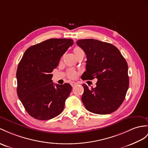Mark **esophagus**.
Segmentation results:
<instances>
[{"label": "esophagus", "instance_id": "esophagus-1", "mask_svg": "<svg viewBox=\"0 0 148 148\" xmlns=\"http://www.w3.org/2000/svg\"><path fill=\"white\" fill-rule=\"evenodd\" d=\"M70 84H71V85L72 86V87H73V86H74L75 85H76L77 84V82H70Z\"/></svg>", "mask_w": 148, "mask_h": 148}]
</instances>
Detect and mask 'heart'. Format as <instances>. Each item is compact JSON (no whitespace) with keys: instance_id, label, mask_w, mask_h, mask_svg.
<instances>
[{"instance_id":"b5f03b06","label":"heart","mask_w":148,"mask_h":148,"mask_svg":"<svg viewBox=\"0 0 148 148\" xmlns=\"http://www.w3.org/2000/svg\"><path fill=\"white\" fill-rule=\"evenodd\" d=\"M73 53L75 56L77 57L79 55H80V54L84 53V51H83V50L80 48H79V47H75L73 49ZM67 75L69 78L73 79L77 77V73L76 71L72 69H69L67 71Z\"/></svg>"}]
</instances>
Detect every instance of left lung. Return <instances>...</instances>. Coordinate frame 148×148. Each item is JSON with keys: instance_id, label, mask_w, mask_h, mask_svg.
Here are the masks:
<instances>
[{"instance_id": "obj_1", "label": "left lung", "mask_w": 148, "mask_h": 148, "mask_svg": "<svg viewBox=\"0 0 148 148\" xmlns=\"http://www.w3.org/2000/svg\"><path fill=\"white\" fill-rule=\"evenodd\" d=\"M78 46L86 56V71L82 79L97 78L96 87L83 84L82 97L85 108L92 113L108 114L116 111L124 100L129 88L128 66L116 46L93 39H79Z\"/></svg>"}]
</instances>
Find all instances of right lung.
<instances>
[{"label": "right lung", "mask_w": 148, "mask_h": 148, "mask_svg": "<svg viewBox=\"0 0 148 148\" xmlns=\"http://www.w3.org/2000/svg\"><path fill=\"white\" fill-rule=\"evenodd\" d=\"M71 39H49L31 46L18 64L17 93L27 112L38 120H49L62 112L72 87L56 84L51 72L69 47Z\"/></svg>", "instance_id": "add662e5"}]
</instances>
